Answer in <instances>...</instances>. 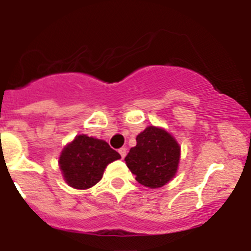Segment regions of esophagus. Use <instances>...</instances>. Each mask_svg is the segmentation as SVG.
I'll return each instance as SVG.
<instances>
[{"label":"esophagus","mask_w":251,"mask_h":251,"mask_svg":"<svg viewBox=\"0 0 251 251\" xmlns=\"http://www.w3.org/2000/svg\"><path fill=\"white\" fill-rule=\"evenodd\" d=\"M119 154H120L121 155V158H125V155H126V148L125 147H123V148H120L119 149Z\"/></svg>","instance_id":"esophagus-1"}]
</instances>
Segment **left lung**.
Masks as SVG:
<instances>
[{"mask_svg": "<svg viewBox=\"0 0 251 251\" xmlns=\"http://www.w3.org/2000/svg\"><path fill=\"white\" fill-rule=\"evenodd\" d=\"M125 161L136 181L149 188H159L175 176L179 161L178 143L165 130L149 126L136 137Z\"/></svg>", "mask_w": 251, "mask_h": 251, "instance_id": "left-lung-1", "label": "left lung"}]
</instances>
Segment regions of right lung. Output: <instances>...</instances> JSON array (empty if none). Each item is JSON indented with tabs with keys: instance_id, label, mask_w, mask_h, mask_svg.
<instances>
[{
	"instance_id": "right-lung-1",
	"label": "right lung",
	"mask_w": 251,
	"mask_h": 251,
	"mask_svg": "<svg viewBox=\"0 0 251 251\" xmlns=\"http://www.w3.org/2000/svg\"><path fill=\"white\" fill-rule=\"evenodd\" d=\"M120 158L105 141L80 135L63 149L59 166L70 187L87 189L100 181L108 164Z\"/></svg>"
}]
</instances>
